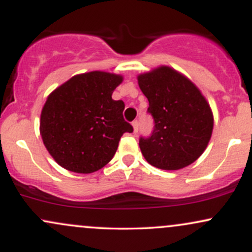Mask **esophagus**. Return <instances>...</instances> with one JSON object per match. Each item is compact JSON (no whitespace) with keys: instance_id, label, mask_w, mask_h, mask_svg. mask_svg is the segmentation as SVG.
I'll return each instance as SVG.
<instances>
[{"instance_id":"1","label":"esophagus","mask_w":252,"mask_h":252,"mask_svg":"<svg viewBox=\"0 0 252 252\" xmlns=\"http://www.w3.org/2000/svg\"><path fill=\"white\" fill-rule=\"evenodd\" d=\"M132 128H134V132L136 134V132L138 131V122H137V121H134V122H132Z\"/></svg>"}]
</instances>
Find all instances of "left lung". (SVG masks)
I'll list each match as a JSON object with an SVG mask.
<instances>
[{"instance_id": "obj_1", "label": "left lung", "mask_w": 252, "mask_h": 252, "mask_svg": "<svg viewBox=\"0 0 252 252\" xmlns=\"http://www.w3.org/2000/svg\"><path fill=\"white\" fill-rule=\"evenodd\" d=\"M148 98L154 130L140 138L147 162L164 170H178L200 158L213 130V114L196 85L169 66H158L137 76Z\"/></svg>"}]
</instances>
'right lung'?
<instances>
[{
  "mask_svg": "<svg viewBox=\"0 0 252 252\" xmlns=\"http://www.w3.org/2000/svg\"><path fill=\"white\" fill-rule=\"evenodd\" d=\"M121 74L92 71L73 76L47 97L40 135L63 168L89 174L103 168L132 126L123 118L124 103L112 99Z\"/></svg>",
  "mask_w": 252,
  "mask_h": 252,
  "instance_id": "right-lung-1",
  "label": "right lung"
}]
</instances>
